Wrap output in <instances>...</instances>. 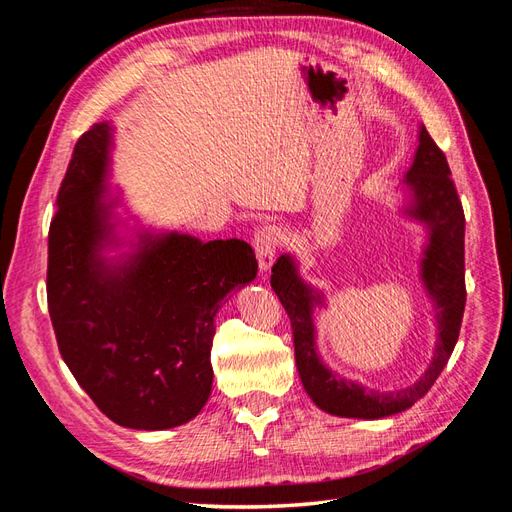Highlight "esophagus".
<instances>
[{"mask_svg":"<svg viewBox=\"0 0 512 512\" xmlns=\"http://www.w3.org/2000/svg\"><path fill=\"white\" fill-rule=\"evenodd\" d=\"M284 232L282 228L277 226H262L256 235H254V250H256V258H258V267L260 271H269L273 260H275V252L277 247L282 245Z\"/></svg>","mask_w":512,"mask_h":512,"instance_id":"esophagus-1","label":"esophagus"}]
</instances>
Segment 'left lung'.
<instances>
[{
  "label": "left lung",
  "instance_id": "obj_1",
  "mask_svg": "<svg viewBox=\"0 0 512 512\" xmlns=\"http://www.w3.org/2000/svg\"><path fill=\"white\" fill-rule=\"evenodd\" d=\"M404 194L406 205L401 207V213L427 230L421 282L433 303L438 329L431 363L425 374L406 389H367L365 384L342 378L324 365L316 348L314 327V309L327 305L324 292L303 280L297 260L290 254H282L271 269V288L290 318L294 359L303 389L320 410L333 416L376 421L412 408L438 380L457 344L463 307H466V269H463L466 218L451 179V168L425 126L418 128V147L404 177Z\"/></svg>",
  "mask_w": 512,
  "mask_h": 512
}]
</instances>
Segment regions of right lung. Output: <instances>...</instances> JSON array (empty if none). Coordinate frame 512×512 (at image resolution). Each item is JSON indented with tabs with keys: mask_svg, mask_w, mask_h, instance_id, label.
Instances as JSON below:
<instances>
[{
	"mask_svg": "<svg viewBox=\"0 0 512 512\" xmlns=\"http://www.w3.org/2000/svg\"><path fill=\"white\" fill-rule=\"evenodd\" d=\"M113 126L96 123L74 147L49 230L46 299L61 359L113 423L179 427L211 395L215 314L258 273L241 239L203 243L134 228L117 215ZM128 246L117 257L105 252Z\"/></svg>",
	"mask_w": 512,
	"mask_h": 512,
	"instance_id": "right-lung-1",
	"label": "right lung"
}]
</instances>
